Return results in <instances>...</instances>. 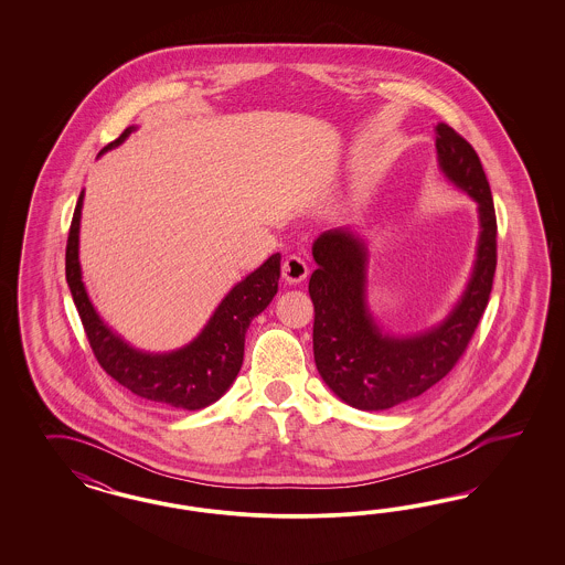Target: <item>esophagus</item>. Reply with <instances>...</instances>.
<instances>
[{
	"label": "esophagus",
	"mask_w": 565,
	"mask_h": 565,
	"mask_svg": "<svg viewBox=\"0 0 565 565\" xmlns=\"http://www.w3.org/2000/svg\"><path fill=\"white\" fill-rule=\"evenodd\" d=\"M281 274H284V279H286L288 284H300V281H305L308 275L307 260L296 257V255H290V257L284 260V265H281Z\"/></svg>",
	"instance_id": "obj_1"
}]
</instances>
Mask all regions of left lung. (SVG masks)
<instances>
[{"mask_svg":"<svg viewBox=\"0 0 565 565\" xmlns=\"http://www.w3.org/2000/svg\"><path fill=\"white\" fill-rule=\"evenodd\" d=\"M439 168L479 203L480 236L472 277L460 302L428 331L383 333L366 307L364 239L350 230H327L312 244L319 265L308 281L315 305L312 350L329 390L359 411H387L425 394L462 359L489 305L497 267V220L489 180L472 145L437 124Z\"/></svg>","mask_w":565,"mask_h":565,"instance_id":"left-lung-1","label":"left lung"}]
</instances>
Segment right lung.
Segmentation results:
<instances>
[{"mask_svg": "<svg viewBox=\"0 0 565 565\" xmlns=\"http://www.w3.org/2000/svg\"><path fill=\"white\" fill-rule=\"evenodd\" d=\"M132 130L135 126L126 128L114 142L103 147L99 154L121 145ZM81 209L83 192L70 223L66 281L85 327L86 340L103 371L128 392L159 406L201 411L217 402L239 373L246 329L257 315L269 307L277 294L281 255L275 253L257 271L236 284L223 298L222 305L215 308L199 338L189 345L168 354H149L135 350L105 326L86 296L78 263Z\"/></svg>", "mask_w": 565, "mask_h": 565, "instance_id": "right-lung-1", "label": "right lung"}]
</instances>
